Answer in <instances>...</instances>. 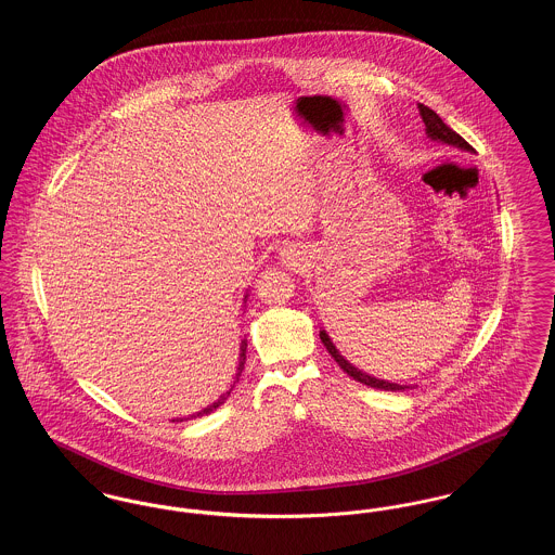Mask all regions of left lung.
<instances>
[{
	"label": "left lung",
	"mask_w": 555,
	"mask_h": 555,
	"mask_svg": "<svg viewBox=\"0 0 555 555\" xmlns=\"http://www.w3.org/2000/svg\"><path fill=\"white\" fill-rule=\"evenodd\" d=\"M418 112H421V116H423L424 127H426V132H428L430 139H437V141H443V143H449V145H455V147H462V150L473 152V145H470L468 141H464V137H460L453 129H449L448 125L439 118V114H437L435 109H430V107L424 106V104H418ZM320 341L328 349V353L335 358V362L344 369V372H347L351 378H356L358 383H364V385L374 387V389H385V391H403V389H410V387H403V385H397V383L374 378V376L364 374L362 370L351 366V364L345 360L344 356L335 349V345L328 339V335H326L324 331H320Z\"/></svg>",
	"instance_id": "left-lung-1"
}]
</instances>
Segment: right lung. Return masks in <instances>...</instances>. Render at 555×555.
Wrapping results in <instances>:
<instances>
[{"mask_svg": "<svg viewBox=\"0 0 555 555\" xmlns=\"http://www.w3.org/2000/svg\"><path fill=\"white\" fill-rule=\"evenodd\" d=\"M245 351H247V339H243V341H241V362H238L237 380H238V376H241V372H243V366H245ZM237 380H235V383H237ZM235 383H233V387H235ZM229 393H231V391H229ZM229 393H227V396L220 397V399H218V401H214V403H211V405H208V408H204V410H202V412H197V414H195V416H191V418H197V416H204V414H210V412H214V410H216V408H218V405H222V403H224V401H227V397H229Z\"/></svg>", "mask_w": 555, "mask_h": 555, "instance_id": "1", "label": "right lung"}]
</instances>
